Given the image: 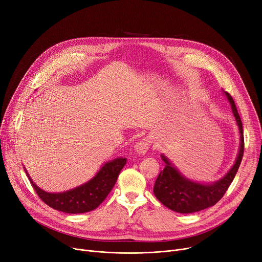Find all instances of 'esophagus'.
<instances>
[{
	"label": "esophagus",
	"instance_id": "esophagus-1",
	"mask_svg": "<svg viewBox=\"0 0 262 262\" xmlns=\"http://www.w3.org/2000/svg\"><path fill=\"white\" fill-rule=\"evenodd\" d=\"M150 143H152V142H150V139H148V138L141 139L140 141H138L135 144L136 152L138 153L139 155H144L148 150V148L150 146Z\"/></svg>",
	"mask_w": 262,
	"mask_h": 262
}]
</instances>
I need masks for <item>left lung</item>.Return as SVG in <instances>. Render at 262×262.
I'll list each match as a JSON object with an SVG mask.
<instances>
[{
	"label": "left lung",
	"mask_w": 262,
	"mask_h": 262,
	"mask_svg": "<svg viewBox=\"0 0 262 262\" xmlns=\"http://www.w3.org/2000/svg\"><path fill=\"white\" fill-rule=\"evenodd\" d=\"M225 94L231 105L233 116L236 118L240 130L241 142L236 162L222 180L211 185H203L187 180L172 166L166 156L161 155L162 160L166 162V167L159 173L155 182L154 194L159 202L173 211L192 213L211 207L223 198L237 174L244 152L243 127L235 101L229 93L225 92Z\"/></svg>",
	"instance_id": "obj_1"
}]
</instances>
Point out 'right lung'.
Here are the masks:
<instances>
[{
    "instance_id": "add662e5",
    "label": "right lung",
    "mask_w": 262,
    "mask_h": 262,
    "mask_svg": "<svg viewBox=\"0 0 262 262\" xmlns=\"http://www.w3.org/2000/svg\"><path fill=\"white\" fill-rule=\"evenodd\" d=\"M126 158H117L105 163L91 181L62 193H48L27 177L38 196L50 207L67 213H84L95 209L114 188ZM26 172V171H25Z\"/></svg>"
}]
</instances>
